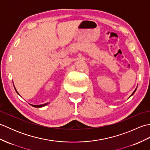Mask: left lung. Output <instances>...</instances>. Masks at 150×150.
<instances>
[{"label": "left lung", "instance_id": "1", "mask_svg": "<svg viewBox=\"0 0 150 150\" xmlns=\"http://www.w3.org/2000/svg\"><path fill=\"white\" fill-rule=\"evenodd\" d=\"M136 90H137V88H136V89H135V91H133V93H132V95H131V96H132V95H133V94H134V93H135V91H136ZM131 96H130V97H131Z\"/></svg>", "mask_w": 150, "mask_h": 150}]
</instances>
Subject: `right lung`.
Segmentation results:
<instances>
[{
  "instance_id": "obj_1",
  "label": "right lung",
  "mask_w": 150,
  "mask_h": 150,
  "mask_svg": "<svg viewBox=\"0 0 150 150\" xmlns=\"http://www.w3.org/2000/svg\"><path fill=\"white\" fill-rule=\"evenodd\" d=\"M14 88H15V86H14ZM15 91H16V92H17V93L18 94V93L17 92V90H16L15 89ZM19 95V94H18ZM47 104L48 103H46V104H41V105H31V106H33V107H35V108H41V107H43V106H45L46 105H47Z\"/></svg>"
}]
</instances>
